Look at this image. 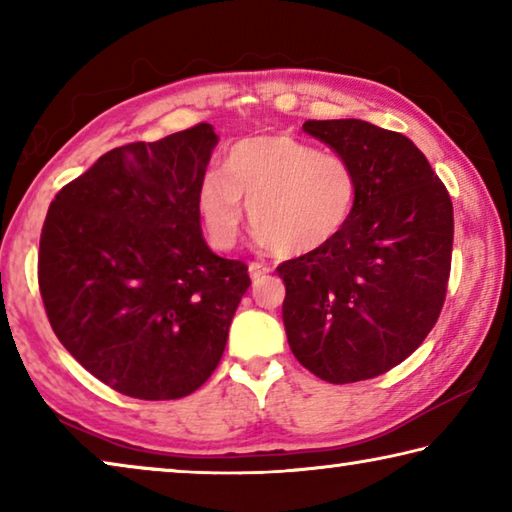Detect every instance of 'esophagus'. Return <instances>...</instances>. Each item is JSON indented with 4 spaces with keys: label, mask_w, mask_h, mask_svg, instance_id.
Segmentation results:
<instances>
[{
    "label": "esophagus",
    "mask_w": 512,
    "mask_h": 512,
    "mask_svg": "<svg viewBox=\"0 0 512 512\" xmlns=\"http://www.w3.org/2000/svg\"><path fill=\"white\" fill-rule=\"evenodd\" d=\"M248 273H250V277H253V280L257 282V280H262V277H266L268 273H271V266H268V264H259V262H250V264H248Z\"/></svg>",
    "instance_id": "obj_1"
}]
</instances>
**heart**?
<instances>
[{
	"mask_svg": "<svg viewBox=\"0 0 512 512\" xmlns=\"http://www.w3.org/2000/svg\"><path fill=\"white\" fill-rule=\"evenodd\" d=\"M223 173H207L198 192L207 237L219 250L237 244L246 205L262 244L316 253L341 235L359 201V173L348 158L291 135L237 142Z\"/></svg>",
	"mask_w": 512,
	"mask_h": 512,
	"instance_id": "heart-1",
	"label": "heart"
}]
</instances>
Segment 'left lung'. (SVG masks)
Here are the masks:
<instances>
[{
    "label": "left lung",
    "instance_id": "8db88e82",
    "mask_svg": "<svg viewBox=\"0 0 512 512\" xmlns=\"http://www.w3.org/2000/svg\"><path fill=\"white\" fill-rule=\"evenodd\" d=\"M348 158L359 201L332 244L277 266L282 320L302 366L329 384L379 377L420 348L445 305L454 207L422 151L361 119H309Z\"/></svg>",
    "mask_w": 512,
    "mask_h": 512
}]
</instances>
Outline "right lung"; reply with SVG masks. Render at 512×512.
I'll return each mask as SVG.
<instances>
[{
    "instance_id": "right-lung-1",
    "label": "right lung",
    "mask_w": 512,
    "mask_h": 512,
    "mask_svg": "<svg viewBox=\"0 0 512 512\" xmlns=\"http://www.w3.org/2000/svg\"><path fill=\"white\" fill-rule=\"evenodd\" d=\"M219 142L210 124L112 149L49 205L38 287L65 350L137 400L201 388L250 287L207 248L198 192Z\"/></svg>"
}]
</instances>
